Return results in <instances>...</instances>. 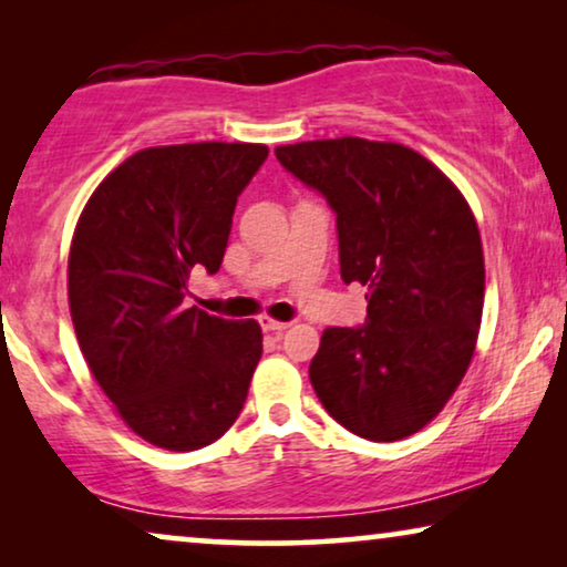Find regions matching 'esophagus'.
<instances>
[{"label":"esophagus","mask_w":567,"mask_h":567,"mask_svg":"<svg viewBox=\"0 0 567 567\" xmlns=\"http://www.w3.org/2000/svg\"><path fill=\"white\" fill-rule=\"evenodd\" d=\"M291 322H281V320H274V317H260V328L266 332H284L289 330Z\"/></svg>","instance_id":"34e87169"}]
</instances>
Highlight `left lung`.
<instances>
[{
    "mask_svg": "<svg viewBox=\"0 0 567 567\" xmlns=\"http://www.w3.org/2000/svg\"><path fill=\"white\" fill-rule=\"evenodd\" d=\"M276 157L336 212L340 278L369 286L367 322L322 332L309 382L355 436H413L475 353L485 297L475 216L410 146L343 136L278 146Z\"/></svg>",
    "mask_w": 567,
    "mask_h": 567,
    "instance_id": "8db88e82",
    "label": "left lung"
}]
</instances>
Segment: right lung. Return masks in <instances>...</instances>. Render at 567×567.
Wrapping results in <instances>:
<instances>
[{"mask_svg":"<svg viewBox=\"0 0 567 567\" xmlns=\"http://www.w3.org/2000/svg\"><path fill=\"white\" fill-rule=\"evenodd\" d=\"M266 144H173L113 169L76 221L69 309L100 390L144 441L193 452L243 413L262 353L255 320L185 307L188 278L216 274L237 196Z\"/></svg>","mask_w":567,"mask_h":567,"instance_id":"obj_1","label":"right lung"}]
</instances>
